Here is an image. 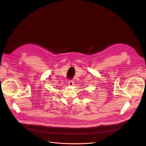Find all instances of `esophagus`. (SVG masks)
Listing matches in <instances>:
<instances>
[{"label": "esophagus", "instance_id": "obj_1", "mask_svg": "<svg viewBox=\"0 0 146 146\" xmlns=\"http://www.w3.org/2000/svg\"><path fill=\"white\" fill-rule=\"evenodd\" d=\"M73 84H74L73 81H72V80H69V81H68V84H69L70 86H72L73 85Z\"/></svg>", "mask_w": 146, "mask_h": 146}]
</instances>
